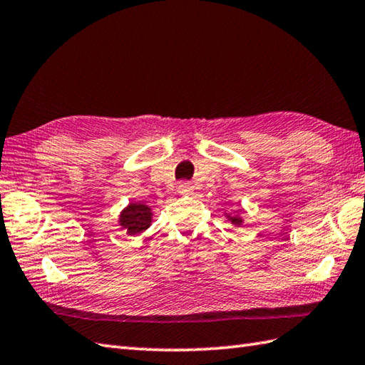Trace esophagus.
<instances>
[{
	"instance_id": "34e87169",
	"label": "esophagus",
	"mask_w": 365,
	"mask_h": 365,
	"mask_svg": "<svg viewBox=\"0 0 365 365\" xmlns=\"http://www.w3.org/2000/svg\"><path fill=\"white\" fill-rule=\"evenodd\" d=\"M177 190H178V192H180V195H191L192 185L190 182H180V183H178Z\"/></svg>"
}]
</instances>
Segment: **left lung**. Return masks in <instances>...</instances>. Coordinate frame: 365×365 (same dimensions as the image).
I'll return each instance as SVG.
<instances>
[{
    "mask_svg": "<svg viewBox=\"0 0 365 365\" xmlns=\"http://www.w3.org/2000/svg\"><path fill=\"white\" fill-rule=\"evenodd\" d=\"M227 218L230 220V222L232 224H235V226H242V222H243V220L240 218L238 215H235V216H230V215H227Z\"/></svg>",
    "mask_w": 365,
    "mask_h": 365,
    "instance_id": "left-lung-1",
    "label": "left lung"
}]
</instances>
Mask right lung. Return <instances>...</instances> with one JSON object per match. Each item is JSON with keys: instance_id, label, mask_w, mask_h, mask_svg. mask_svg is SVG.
<instances>
[{"instance_id": "add662e5", "label": "right lung", "mask_w": 365, "mask_h": 365, "mask_svg": "<svg viewBox=\"0 0 365 365\" xmlns=\"http://www.w3.org/2000/svg\"><path fill=\"white\" fill-rule=\"evenodd\" d=\"M152 210L144 204H130L120 213L119 224L127 230L128 235L141 234L147 227H150Z\"/></svg>"}]
</instances>
